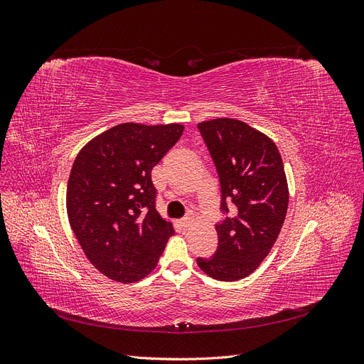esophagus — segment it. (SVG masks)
<instances>
[{
    "label": "esophagus",
    "instance_id": "esophagus-1",
    "mask_svg": "<svg viewBox=\"0 0 364 364\" xmlns=\"http://www.w3.org/2000/svg\"><path fill=\"white\" fill-rule=\"evenodd\" d=\"M191 223H193V218H191V217H185V218H182L181 222H179V225H181L182 228H190Z\"/></svg>",
    "mask_w": 364,
    "mask_h": 364
}]
</instances>
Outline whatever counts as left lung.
Here are the masks:
<instances>
[{
  "label": "left lung",
  "instance_id": "obj_1",
  "mask_svg": "<svg viewBox=\"0 0 364 364\" xmlns=\"http://www.w3.org/2000/svg\"><path fill=\"white\" fill-rule=\"evenodd\" d=\"M197 129L215 165L223 214L215 225V253L199 257L197 264L214 279H243L258 269L281 232L289 206L284 164L274 142L243 121L217 118Z\"/></svg>",
  "mask_w": 364,
  "mask_h": 364
}]
</instances>
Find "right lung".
Segmentation results:
<instances>
[{
	"mask_svg": "<svg viewBox=\"0 0 364 364\" xmlns=\"http://www.w3.org/2000/svg\"><path fill=\"white\" fill-rule=\"evenodd\" d=\"M182 132L181 124L123 123L77 155L67 190L70 225L105 277L136 282L156 267L174 229L156 211L151 170Z\"/></svg>",
	"mask_w": 364,
	"mask_h": 364,
	"instance_id": "1",
	"label": "right lung"
}]
</instances>
